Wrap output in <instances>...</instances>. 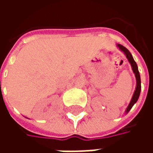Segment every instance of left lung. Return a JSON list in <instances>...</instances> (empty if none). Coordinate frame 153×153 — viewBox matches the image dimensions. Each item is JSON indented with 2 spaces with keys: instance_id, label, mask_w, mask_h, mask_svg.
I'll return each instance as SVG.
<instances>
[{
  "instance_id": "obj_1",
  "label": "left lung",
  "mask_w": 153,
  "mask_h": 153,
  "mask_svg": "<svg viewBox=\"0 0 153 153\" xmlns=\"http://www.w3.org/2000/svg\"><path fill=\"white\" fill-rule=\"evenodd\" d=\"M117 46H118L119 48L125 54L127 59H128V60L129 61V63L131 65L132 70H133L134 73L135 77H136V80H137L136 89H135L134 93V95H133V97H132L131 101H130V102H129L128 107H127V109H126V111H125L126 113H128L132 108V106H134V103H136V102L138 101V97L140 95V91H141V79H140V74H139V72H138V65H137V64H136V62H135L134 60V58L132 56L131 53L128 51V50L126 47H125L124 46H122L120 44H118Z\"/></svg>"
}]
</instances>
